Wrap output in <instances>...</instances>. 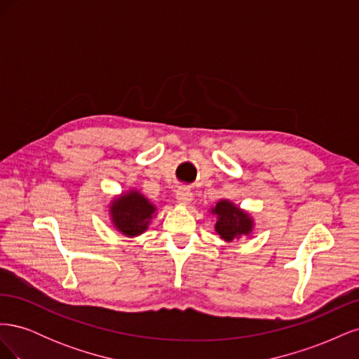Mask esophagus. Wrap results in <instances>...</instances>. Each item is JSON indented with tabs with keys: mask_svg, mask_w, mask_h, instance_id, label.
Listing matches in <instances>:
<instances>
[{
	"mask_svg": "<svg viewBox=\"0 0 359 359\" xmlns=\"http://www.w3.org/2000/svg\"><path fill=\"white\" fill-rule=\"evenodd\" d=\"M177 201L181 205H189L193 201V193L186 187H180L177 190Z\"/></svg>",
	"mask_w": 359,
	"mask_h": 359,
	"instance_id": "obj_1",
	"label": "esophagus"
}]
</instances>
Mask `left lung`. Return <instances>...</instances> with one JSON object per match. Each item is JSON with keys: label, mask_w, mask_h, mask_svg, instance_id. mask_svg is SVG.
<instances>
[{"label": "left lung", "mask_w": 359, "mask_h": 359, "mask_svg": "<svg viewBox=\"0 0 359 359\" xmlns=\"http://www.w3.org/2000/svg\"><path fill=\"white\" fill-rule=\"evenodd\" d=\"M211 211L217 215L215 231L224 241L248 235L253 229L252 217L229 201H220Z\"/></svg>", "instance_id": "1"}]
</instances>
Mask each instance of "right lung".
I'll return each mask as SVG.
<instances>
[{"label":"right lung","instance_id":"add662e5","mask_svg":"<svg viewBox=\"0 0 359 359\" xmlns=\"http://www.w3.org/2000/svg\"><path fill=\"white\" fill-rule=\"evenodd\" d=\"M156 208L139 191H128L111 205V219L116 229L127 236H137L147 231Z\"/></svg>","mask_w":359,"mask_h":359}]
</instances>
